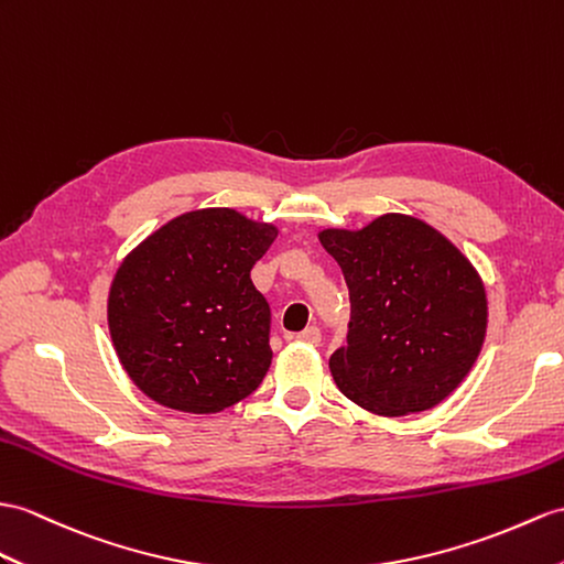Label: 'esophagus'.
Instances as JSON below:
<instances>
[{
    "label": "esophagus",
    "mask_w": 564,
    "mask_h": 564,
    "mask_svg": "<svg viewBox=\"0 0 564 564\" xmlns=\"http://www.w3.org/2000/svg\"><path fill=\"white\" fill-rule=\"evenodd\" d=\"M296 339L299 341H306V345H321V329L315 327V325H311L306 329H301V333L296 335Z\"/></svg>",
    "instance_id": "34e87169"
}]
</instances>
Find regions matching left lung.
Instances as JSON below:
<instances>
[{
	"mask_svg": "<svg viewBox=\"0 0 564 564\" xmlns=\"http://www.w3.org/2000/svg\"><path fill=\"white\" fill-rule=\"evenodd\" d=\"M349 286L347 345L329 356L339 392L378 416L433 409L476 364L488 301L476 268L416 217L318 235Z\"/></svg>",
	"mask_w": 564,
	"mask_h": 564,
	"instance_id": "left-lung-1",
	"label": "left lung"
}]
</instances>
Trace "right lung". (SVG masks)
I'll list each match as a JSON object with an SVG mask.
<instances>
[{
	"instance_id": "obj_1",
	"label": "right lung",
	"mask_w": 564,
	"mask_h": 564,
	"mask_svg": "<svg viewBox=\"0 0 564 564\" xmlns=\"http://www.w3.org/2000/svg\"><path fill=\"white\" fill-rule=\"evenodd\" d=\"M278 227L231 208L170 219L121 260L107 323L119 361L150 400L217 414L263 382L270 306L251 282Z\"/></svg>"
}]
</instances>
